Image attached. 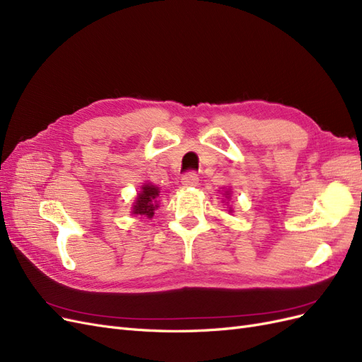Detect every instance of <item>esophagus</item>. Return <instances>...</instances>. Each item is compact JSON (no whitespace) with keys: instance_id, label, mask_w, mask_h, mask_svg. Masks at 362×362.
I'll return each instance as SVG.
<instances>
[{"instance_id":"1","label":"esophagus","mask_w":362,"mask_h":362,"mask_svg":"<svg viewBox=\"0 0 362 362\" xmlns=\"http://www.w3.org/2000/svg\"><path fill=\"white\" fill-rule=\"evenodd\" d=\"M182 185H185V187H197L199 185V175L195 171H188L187 174L183 175L182 177Z\"/></svg>"}]
</instances>
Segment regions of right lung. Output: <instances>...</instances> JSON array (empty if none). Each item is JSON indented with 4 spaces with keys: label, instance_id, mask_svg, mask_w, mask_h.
Wrapping results in <instances>:
<instances>
[{
    "label": "right lung",
    "instance_id": "add662e5",
    "mask_svg": "<svg viewBox=\"0 0 362 362\" xmlns=\"http://www.w3.org/2000/svg\"><path fill=\"white\" fill-rule=\"evenodd\" d=\"M159 195V189L156 187H153V185H144L141 194H138V199L133 204V214H138V215H146L148 218L154 215V209L158 208L156 199Z\"/></svg>",
    "mask_w": 362,
    "mask_h": 362
}]
</instances>
